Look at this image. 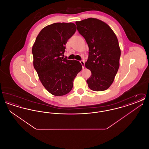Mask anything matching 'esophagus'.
Masks as SVG:
<instances>
[{
	"label": "esophagus",
	"instance_id": "obj_1",
	"mask_svg": "<svg viewBox=\"0 0 149 149\" xmlns=\"http://www.w3.org/2000/svg\"><path fill=\"white\" fill-rule=\"evenodd\" d=\"M80 62V63H81V65H82L83 69H84V65H85V61L84 60H81Z\"/></svg>",
	"mask_w": 149,
	"mask_h": 149
}]
</instances>
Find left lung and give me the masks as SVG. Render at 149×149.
<instances>
[{"instance_id":"8db88e82","label":"left lung","mask_w":149,"mask_h":149,"mask_svg":"<svg viewBox=\"0 0 149 149\" xmlns=\"http://www.w3.org/2000/svg\"><path fill=\"white\" fill-rule=\"evenodd\" d=\"M89 47L85 63L92 75L86 82L93 91H106L113 82L120 66V50L117 36L105 22L89 18L75 22Z\"/></svg>"}]
</instances>
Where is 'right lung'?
I'll return each mask as SVG.
<instances>
[{
  "label": "right lung",
  "mask_w": 149,
  "mask_h": 149,
  "mask_svg": "<svg viewBox=\"0 0 149 149\" xmlns=\"http://www.w3.org/2000/svg\"><path fill=\"white\" fill-rule=\"evenodd\" d=\"M77 29L73 23H55L46 26L37 36L32 52L33 66L45 89L55 96L71 91L82 65L64 58L65 45Z\"/></svg>",
  "instance_id": "add662e5"
}]
</instances>
